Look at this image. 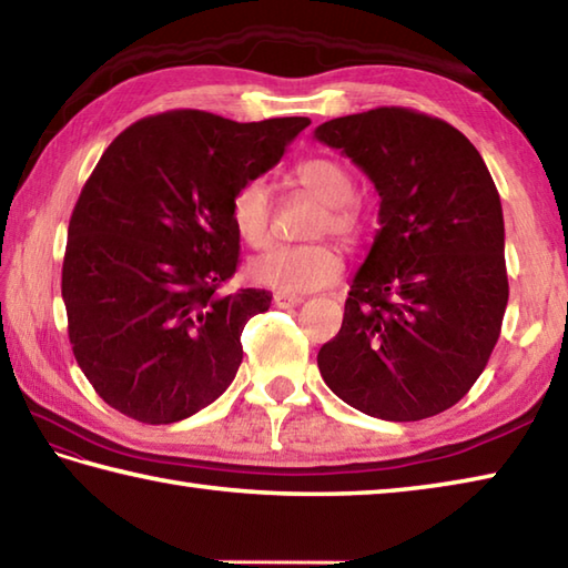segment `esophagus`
<instances>
[{"label":"esophagus","instance_id":"1","mask_svg":"<svg viewBox=\"0 0 568 568\" xmlns=\"http://www.w3.org/2000/svg\"><path fill=\"white\" fill-rule=\"evenodd\" d=\"M273 303H275L277 307H297L300 303H303V297L293 295V293H275V295H273Z\"/></svg>","mask_w":568,"mask_h":568}]
</instances>
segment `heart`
Wrapping results in <instances>:
<instances>
[{"instance_id":"obj_1","label":"heart","mask_w":568,"mask_h":568,"mask_svg":"<svg viewBox=\"0 0 568 568\" xmlns=\"http://www.w3.org/2000/svg\"><path fill=\"white\" fill-rule=\"evenodd\" d=\"M295 180L325 204L317 221V233H332L344 243H357L364 233V219L352 204L354 180L344 166L329 158H310L295 166ZM271 186L261 176L243 182L231 196V224L251 248H263L271 241ZM342 273V258L325 241L275 246L251 263L255 283L277 293H313L332 285Z\"/></svg>"}]
</instances>
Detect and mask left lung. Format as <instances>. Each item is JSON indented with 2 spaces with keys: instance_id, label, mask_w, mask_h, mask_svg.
<instances>
[{
  "instance_id": "1",
  "label": "left lung",
  "mask_w": 568,
  "mask_h": 568,
  "mask_svg": "<svg viewBox=\"0 0 568 568\" xmlns=\"http://www.w3.org/2000/svg\"><path fill=\"white\" fill-rule=\"evenodd\" d=\"M315 138L379 192V231L317 366L344 404L420 420L458 404L483 374L509 285L497 186L446 120L374 108L322 122Z\"/></svg>"
}]
</instances>
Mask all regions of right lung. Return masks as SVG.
<instances>
[{"instance_id": "obj_1", "label": "right lung", "mask_w": 568, "mask_h": 568, "mask_svg": "<svg viewBox=\"0 0 568 568\" xmlns=\"http://www.w3.org/2000/svg\"><path fill=\"white\" fill-rule=\"evenodd\" d=\"M307 125L170 110L110 142L75 202L61 273L75 362L108 406L160 426L226 392L241 332L273 297L221 293L241 248L231 196Z\"/></svg>"}]
</instances>
